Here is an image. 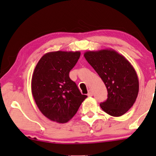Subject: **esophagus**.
Listing matches in <instances>:
<instances>
[{
    "label": "esophagus",
    "mask_w": 156,
    "mask_h": 156,
    "mask_svg": "<svg viewBox=\"0 0 156 156\" xmlns=\"http://www.w3.org/2000/svg\"><path fill=\"white\" fill-rule=\"evenodd\" d=\"M93 91L91 90H88V96H89V97L93 96Z\"/></svg>",
    "instance_id": "34e87169"
}]
</instances>
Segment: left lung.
I'll return each instance as SVG.
<instances>
[{"mask_svg":"<svg viewBox=\"0 0 156 156\" xmlns=\"http://www.w3.org/2000/svg\"><path fill=\"white\" fill-rule=\"evenodd\" d=\"M84 57L103 80L108 98L100 105L114 117L125 114L136 102L139 81L134 68L121 54L113 49L86 51Z\"/></svg>","mask_w":156,"mask_h":156,"instance_id":"obj_1","label":"left lung"}]
</instances>
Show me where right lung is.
Instances as JSON below:
<instances>
[{
  "mask_svg": "<svg viewBox=\"0 0 156 156\" xmlns=\"http://www.w3.org/2000/svg\"><path fill=\"white\" fill-rule=\"evenodd\" d=\"M80 55V51L49 52L35 68L31 80L33 97L43 115L52 121L67 123L87 98L69 77Z\"/></svg>",
  "mask_w": 156,
  "mask_h": 156,
  "instance_id": "add662e5",
  "label": "right lung"
}]
</instances>
